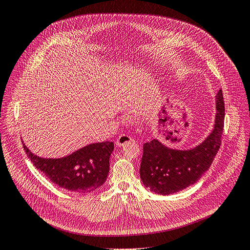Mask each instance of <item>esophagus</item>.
Instances as JSON below:
<instances>
[{"label": "esophagus", "mask_w": 250, "mask_h": 250, "mask_svg": "<svg viewBox=\"0 0 250 250\" xmlns=\"http://www.w3.org/2000/svg\"><path fill=\"white\" fill-rule=\"evenodd\" d=\"M130 142H134L133 138H132L131 136H128V135L122 134V135L117 137V139H116V142H115V143H116L117 146H124L125 144L130 143Z\"/></svg>", "instance_id": "esophagus-1"}]
</instances>
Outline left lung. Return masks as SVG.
Segmentation results:
<instances>
[{
	"label": "left lung",
	"mask_w": 250,
	"mask_h": 250,
	"mask_svg": "<svg viewBox=\"0 0 250 250\" xmlns=\"http://www.w3.org/2000/svg\"><path fill=\"white\" fill-rule=\"evenodd\" d=\"M225 125L223 90L216 95L215 125L207 139L190 150H176L156 139L143 145L140 177L144 186L160 195H171L196 183L213 162Z\"/></svg>",
	"instance_id": "left-lung-1"
}]
</instances>
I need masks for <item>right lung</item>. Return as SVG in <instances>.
<instances>
[{
  "label": "right lung",
  "instance_id": "right-lung-1",
  "mask_svg": "<svg viewBox=\"0 0 250 250\" xmlns=\"http://www.w3.org/2000/svg\"><path fill=\"white\" fill-rule=\"evenodd\" d=\"M22 146L33 165L51 182L77 193L92 192L105 182L114 149L113 142L105 141L89 144L62 159H43Z\"/></svg>",
  "mask_w": 250,
  "mask_h": 250
}]
</instances>
